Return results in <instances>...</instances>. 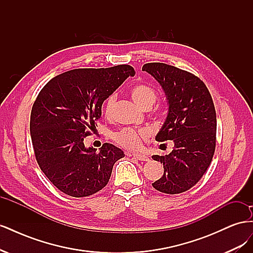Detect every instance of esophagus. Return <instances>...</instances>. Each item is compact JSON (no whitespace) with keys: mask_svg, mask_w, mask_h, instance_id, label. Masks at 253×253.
<instances>
[{"mask_svg":"<svg viewBox=\"0 0 253 253\" xmlns=\"http://www.w3.org/2000/svg\"><path fill=\"white\" fill-rule=\"evenodd\" d=\"M135 158H137L138 160H141V162H148L149 160V157L145 156L143 154H139V153H133L132 154Z\"/></svg>","mask_w":253,"mask_h":253,"instance_id":"34e87169","label":"esophagus"}]
</instances>
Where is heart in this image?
I'll list each match as a JSON object with an SVG mask.
<instances>
[{
    "mask_svg": "<svg viewBox=\"0 0 253 253\" xmlns=\"http://www.w3.org/2000/svg\"><path fill=\"white\" fill-rule=\"evenodd\" d=\"M131 97L133 101L139 106L140 109H145L148 106H152L156 101V93L152 87L144 85V84H138L131 89ZM115 103V96L112 95L108 98L105 102V114L109 115L112 112V109ZM149 136L147 129L136 131L134 128L126 127L114 135V138L122 147L128 150H137L141 147L142 139H145Z\"/></svg>",
    "mask_w": 253,
    "mask_h": 253,
    "instance_id": "1",
    "label": "heart"
}]
</instances>
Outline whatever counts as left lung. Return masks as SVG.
I'll list each match as a JSON object with an SVG mask.
<instances>
[{
  "instance_id": "8db88e82",
  "label": "left lung",
  "mask_w": 253,
  "mask_h": 253,
  "mask_svg": "<svg viewBox=\"0 0 253 253\" xmlns=\"http://www.w3.org/2000/svg\"><path fill=\"white\" fill-rule=\"evenodd\" d=\"M142 71L162 85L169 106L155 139L174 142L170 154L152 156L164 165V175L152 186L167 194L182 193L203 177L215 150L216 113L212 97L200 78L180 68L147 63Z\"/></svg>"
}]
</instances>
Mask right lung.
<instances>
[{"label": "right lung", "mask_w": 253, "mask_h": 253, "mask_svg": "<svg viewBox=\"0 0 253 253\" xmlns=\"http://www.w3.org/2000/svg\"><path fill=\"white\" fill-rule=\"evenodd\" d=\"M135 71L129 65L79 68L56 76L38 95L30 114V136L39 167L63 193L94 194L108 185L114 164L125 157L111 143L86 148L87 128L95 126L101 106Z\"/></svg>", "instance_id": "right-lung-1"}]
</instances>
